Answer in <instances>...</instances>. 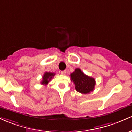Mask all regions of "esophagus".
<instances>
[{
	"instance_id": "1",
	"label": "esophagus",
	"mask_w": 132,
	"mask_h": 132,
	"mask_svg": "<svg viewBox=\"0 0 132 132\" xmlns=\"http://www.w3.org/2000/svg\"><path fill=\"white\" fill-rule=\"evenodd\" d=\"M66 73H67L66 70H63V71H62V72H61V73L62 74V75H65Z\"/></svg>"
}]
</instances>
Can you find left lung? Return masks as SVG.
I'll use <instances>...</instances> for the list:
<instances>
[{
    "mask_svg": "<svg viewBox=\"0 0 132 132\" xmlns=\"http://www.w3.org/2000/svg\"><path fill=\"white\" fill-rule=\"evenodd\" d=\"M71 81L75 84L76 91L81 94H89L94 90L95 80L91 77L84 73L80 69H75V71L70 74Z\"/></svg>",
    "mask_w": 132,
    "mask_h": 132,
    "instance_id": "8db88e82",
    "label": "left lung"
}]
</instances>
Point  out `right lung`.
I'll return each mask as SVG.
<instances>
[{
	"instance_id": "add662e5",
	"label": "right lung",
	"mask_w": 132,
	"mask_h": 132,
	"mask_svg": "<svg viewBox=\"0 0 132 132\" xmlns=\"http://www.w3.org/2000/svg\"><path fill=\"white\" fill-rule=\"evenodd\" d=\"M55 75L54 73H51V72H45L42 77V80L41 82V84L42 85H47L48 82H50L52 78L54 77Z\"/></svg>"
}]
</instances>
